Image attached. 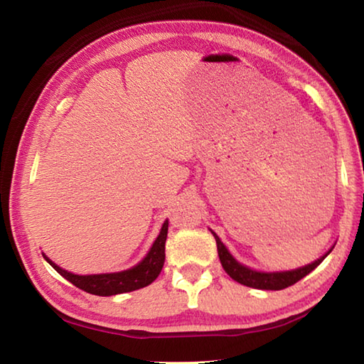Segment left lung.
Returning a JSON list of instances; mask_svg holds the SVG:
<instances>
[{"mask_svg": "<svg viewBox=\"0 0 364 364\" xmlns=\"http://www.w3.org/2000/svg\"><path fill=\"white\" fill-rule=\"evenodd\" d=\"M213 237L215 241H217V250H218L221 267H223L226 273L230 274V278L239 282V284H244L254 289H262V291H281V289L294 286L295 282H299L301 278H305L308 273H311V271L315 269L331 252L329 250L324 257L318 258L316 262H313L311 264H306L304 268L282 271V273H260V271H254L247 267H244L241 263H237L230 252L226 250L223 242L220 241V237L215 232H213Z\"/></svg>", "mask_w": 364, "mask_h": 364, "instance_id": "obj_1", "label": "left lung"}]
</instances>
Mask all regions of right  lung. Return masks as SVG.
<instances>
[{"label": "right lung", "instance_id": "obj_1", "mask_svg": "<svg viewBox=\"0 0 364 364\" xmlns=\"http://www.w3.org/2000/svg\"><path fill=\"white\" fill-rule=\"evenodd\" d=\"M167 232H168V220L165 221L160 234L156 239V242L152 244L149 254L136 267L132 269L120 271V273H110V274H93V276H78L72 274L69 271L59 268L58 264H54L48 257L46 262L58 271L60 276L72 282L73 286H77L82 291L101 295V297H109V295H117L123 292H132L136 289L149 286L152 281H156L157 276L162 271L164 262H165V241H167Z\"/></svg>", "mask_w": 364, "mask_h": 364}]
</instances>
